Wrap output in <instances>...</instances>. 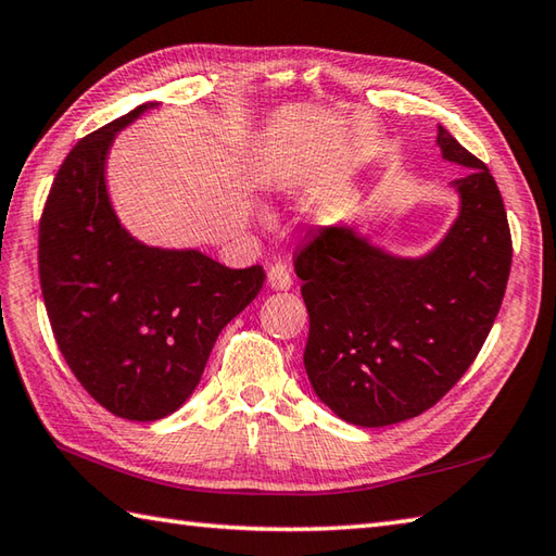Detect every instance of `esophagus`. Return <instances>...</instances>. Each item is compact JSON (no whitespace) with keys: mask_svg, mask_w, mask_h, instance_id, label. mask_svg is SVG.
Listing matches in <instances>:
<instances>
[{"mask_svg":"<svg viewBox=\"0 0 556 556\" xmlns=\"http://www.w3.org/2000/svg\"><path fill=\"white\" fill-rule=\"evenodd\" d=\"M267 285L271 287V289H277V291H287V289H291V285H293V279H291V271H289V267L287 265H281V263H275L269 267V271H267Z\"/></svg>","mask_w":556,"mask_h":556,"instance_id":"obj_1","label":"esophagus"}]
</instances>
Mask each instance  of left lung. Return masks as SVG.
<instances>
[{"label":"left lung","mask_w":556,"mask_h":556,"mask_svg":"<svg viewBox=\"0 0 556 556\" xmlns=\"http://www.w3.org/2000/svg\"><path fill=\"white\" fill-rule=\"evenodd\" d=\"M437 141L467 173L453 180L460 216L429 255H388L330 226L293 260L311 318L308 380L356 427H388L437 405L480 354L504 301L514 245L502 192L448 129L439 127Z\"/></svg>","instance_id":"left-lung-1"}]
</instances>
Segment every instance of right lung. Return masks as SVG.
<instances>
[{"label":"right lung","instance_id":"1","mask_svg":"<svg viewBox=\"0 0 556 556\" xmlns=\"http://www.w3.org/2000/svg\"><path fill=\"white\" fill-rule=\"evenodd\" d=\"M76 141L42 206L38 271L64 362L98 405L156 421L198 388L216 337L265 281L260 265L228 269L200 250L139 243L105 192L113 137L141 113Z\"/></svg>","mask_w":556,"mask_h":556}]
</instances>
